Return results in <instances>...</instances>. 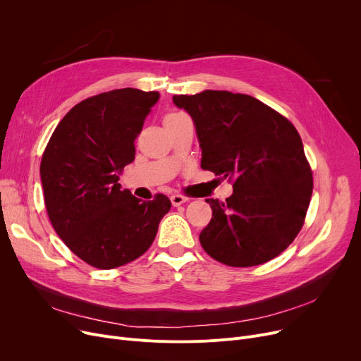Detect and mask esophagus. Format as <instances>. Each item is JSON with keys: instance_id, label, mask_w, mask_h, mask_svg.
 <instances>
[{"instance_id": "esophagus-1", "label": "esophagus", "mask_w": 361, "mask_h": 361, "mask_svg": "<svg viewBox=\"0 0 361 361\" xmlns=\"http://www.w3.org/2000/svg\"><path fill=\"white\" fill-rule=\"evenodd\" d=\"M169 199H171V203H173V206H180V204L187 202V197H184L181 195H173Z\"/></svg>"}]
</instances>
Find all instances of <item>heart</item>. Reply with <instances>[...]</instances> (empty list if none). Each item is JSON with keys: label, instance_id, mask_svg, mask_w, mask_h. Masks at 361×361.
I'll list each match as a JSON object with an SVG mask.
<instances>
[{"label": "heart", "instance_id": "b5f03b06", "mask_svg": "<svg viewBox=\"0 0 361 361\" xmlns=\"http://www.w3.org/2000/svg\"><path fill=\"white\" fill-rule=\"evenodd\" d=\"M185 114H183V112H169L168 116L165 117V121L166 120H174V118H180V117H184Z\"/></svg>", "mask_w": 361, "mask_h": 361}]
</instances>
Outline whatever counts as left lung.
<instances>
[{
	"label": "left lung",
	"mask_w": 361,
	"mask_h": 361,
	"mask_svg": "<svg viewBox=\"0 0 361 361\" xmlns=\"http://www.w3.org/2000/svg\"><path fill=\"white\" fill-rule=\"evenodd\" d=\"M192 117L202 168L233 180V195L206 199L212 219L199 240L215 260L256 267L286 250L305 224L313 178L295 127L250 94H174Z\"/></svg>",
	"instance_id": "8db88e82"
}]
</instances>
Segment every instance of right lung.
I'll list each match as a JSON object with an SVG mask.
<instances>
[{"instance_id": "1", "label": "right lung", "mask_w": 361, "mask_h": 361, "mask_svg": "<svg viewBox=\"0 0 361 361\" xmlns=\"http://www.w3.org/2000/svg\"><path fill=\"white\" fill-rule=\"evenodd\" d=\"M158 99V92L133 87L87 98L66 114L42 155L41 181L54 230L94 268L114 269L142 256L171 209L166 196L142 202L118 183Z\"/></svg>"}]
</instances>
